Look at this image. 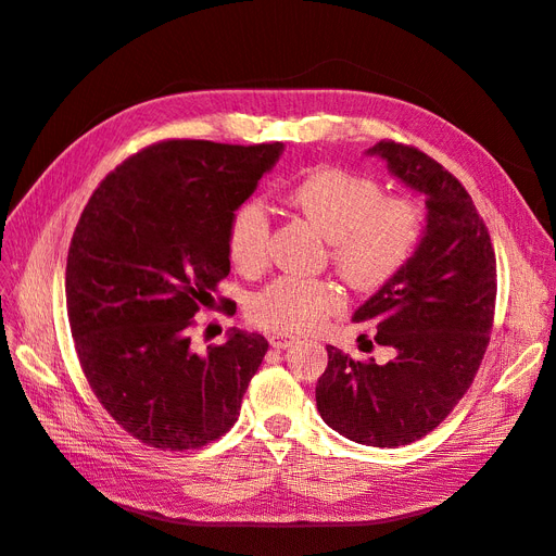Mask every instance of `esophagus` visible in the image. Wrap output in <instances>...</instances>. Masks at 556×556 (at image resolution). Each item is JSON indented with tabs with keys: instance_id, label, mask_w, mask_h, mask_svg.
<instances>
[{
	"instance_id": "obj_1",
	"label": "esophagus",
	"mask_w": 556,
	"mask_h": 556,
	"mask_svg": "<svg viewBox=\"0 0 556 556\" xmlns=\"http://www.w3.org/2000/svg\"><path fill=\"white\" fill-rule=\"evenodd\" d=\"M268 343H271V348H276V350H285V348H292L296 343V339L290 333H271L268 336Z\"/></svg>"
}]
</instances>
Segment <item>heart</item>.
<instances>
[{
  "label": "heart",
  "instance_id": "b5f03b06",
  "mask_svg": "<svg viewBox=\"0 0 556 556\" xmlns=\"http://www.w3.org/2000/svg\"><path fill=\"white\" fill-rule=\"evenodd\" d=\"M288 201L325 233L331 262L350 285L378 290L408 266L425 237V213L408 197H382L366 176L317 166L301 176ZM231 264L245 274L262 271L271 255V213L252 197L231 213L227 227ZM345 306L343 290L329 278L280 276L248 301L255 325L304 333Z\"/></svg>",
  "mask_w": 556,
  "mask_h": 556
}]
</instances>
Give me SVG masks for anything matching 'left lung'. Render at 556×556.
Listing matches in <instances>:
<instances>
[{"mask_svg": "<svg viewBox=\"0 0 556 556\" xmlns=\"http://www.w3.org/2000/svg\"><path fill=\"white\" fill-rule=\"evenodd\" d=\"M366 155L425 197V237L408 266L352 315L376 325V343L394 357L355 362L327 345L315 401L345 439L399 447L439 427L473 382L494 323L496 257L473 199L439 162L394 141Z\"/></svg>", "mask_w": 556, "mask_h": 556, "instance_id": "obj_1", "label": "left lung"}]
</instances>
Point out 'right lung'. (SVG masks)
I'll list each match as a JSON object with an SVG mask.
<instances>
[{
  "instance_id": "obj_1",
  "label": "right lung",
  "mask_w": 556,
  "mask_h": 556,
  "mask_svg": "<svg viewBox=\"0 0 556 556\" xmlns=\"http://www.w3.org/2000/svg\"><path fill=\"white\" fill-rule=\"evenodd\" d=\"M282 150L148 146L102 180L80 215L64 285L74 345L99 403L141 443L192 450L237 422L268 343L233 327L201 352L190 327L229 274L231 213Z\"/></svg>"
}]
</instances>
